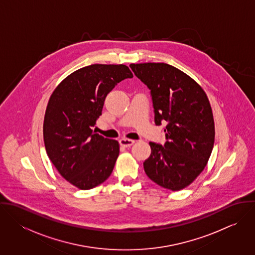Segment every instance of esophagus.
<instances>
[{
  "label": "esophagus",
  "instance_id": "1",
  "mask_svg": "<svg viewBox=\"0 0 255 255\" xmlns=\"http://www.w3.org/2000/svg\"><path fill=\"white\" fill-rule=\"evenodd\" d=\"M134 143V140L128 139V138H122L120 139V144L124 147H129Z\"/></svg>",
  "mask_w": 255,
  "mask_h": 255
}]
</instances>
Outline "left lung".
<instances>
[{
  "mask_svg": "<svg viewBox=\"0 0 255 255\" xmlns=\"http://www.w3.org/2000/svg\"><path fill=\"white\" fill-rule=\"evenodd\" d=\"M129 67L150 89L155 125L167 123L165 144L149 142L146 175L167 189H182L204 170L214 145V119L206 93L190 76L168 64Z\"/></svg>",
  "mask_w": 255,
  "mask_h": 255,
  "instance_id": "8db88e82",
  "label": "left lung"
}]
</instances>
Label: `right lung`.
Instances as JSON below:
<instances>
[{
	"label": "right lung",
	"instance_id": "right-lung-1",
	"mask_svg": "<svg viewBox=\"0 0 255 255\" xmlns=\"http://www.w3.org/2000/svg\"><path fill=\"white\" fill-rule=\"evenodd\" d=\"M133 75L125 65H91L67 76L52 93L44 118L45 148L61 176L79 189L110 177L120 153L117 140L92 130L105 98Z\"/></svg>",
	"mask_w": 255,
	"mask_h": 255
}]
</instances>
